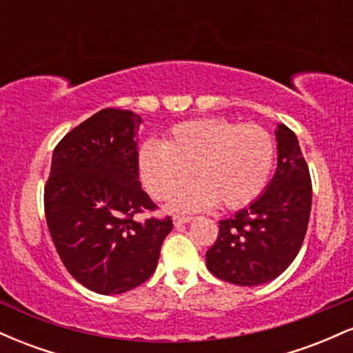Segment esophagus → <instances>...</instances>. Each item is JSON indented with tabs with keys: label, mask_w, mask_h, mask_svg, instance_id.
Segmentation results:
<instances>
[{
	"label": "esophagus",
	"mask_w": 353,
	"mask_h": 353,
	"mask_svg": "<svg viewBox=\"0 0 353 353\" xmlns=\"http://www.w3.org/2000/svg\"><path fill=\"white\" fill-rule=\"evenodd\" d=\"M189 221H192L190 216H174V225H176V228H179L182 224H188Z\"/></svg>",
	"instance_id": "1"
}]
</instances>
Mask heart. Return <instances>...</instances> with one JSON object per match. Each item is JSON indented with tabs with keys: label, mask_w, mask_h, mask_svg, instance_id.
Returning <instances> with one entry per match:
<instances>
[{
	"label": "heart",
	"mask_w": 353,
	"mask_h": 353,
	"mask_svg": "<svg viewBox=\"0 0 353 353\" xmlns=\"http://www.w3.org/2000/svg\"><path fill=\"white\" fill-rule=\"evenodd\" d=\"M275 144L261 125L222 117L176 124L165 143L141 145L137 169L143 185L157 201L171 199L192 179L199 184L182 192L174 208L196 210L221 202L239 209L261 196L274 168Z\"/></svg>",
	"instance_id": "b5f03b06"
}]
</instances>
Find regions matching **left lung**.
Listing matches in <instances>:
<instances>
[{
    "label": "left lung",
    "mask_w": 353,
    "mask_h": 353,
    "mask_svg": "<svg viewBox=\"0 0 353 353\" xmlns=\"http://www.w3.org/2000/svg\"><path fill=\"white\" fill-rule=\"evenodd\" d=\"M277 171L261 197L219 221V236L205 252L208 269L236 285L274 281L301 250L312 208V181L297 136L279 124Z\"/></svg>",
    "instance_id": "left-lung-1"
}]
</instances>
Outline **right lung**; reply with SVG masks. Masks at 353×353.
Listing matches in <instances>:
<instances>
[{"label":"right lung","mask_w":353,"mask_h":353,"mask_svg":"<svg viewBox=\"0 0 353 353\" xmlns=\"http://www.w3.org/2000/svg\"><path fill=\"white\" fill-rule=\"evenodd\" d=\"M141 117L106 108L71 129L54 148L44 214L61 262L92 292L123 294L151 277L172 219L136 214L157 205L137 169Z\"/></svg>","instance_id":"add662e5"}]
</instances>
